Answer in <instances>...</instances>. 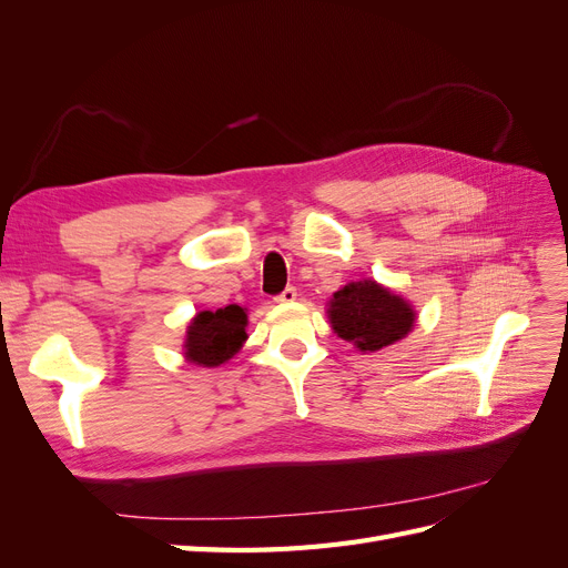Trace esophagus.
I'll return each instance as SVG.
<instances>
[{
	"label": "esophagus",
	"instance_id": "34e87169",
	"mask_svg": "<svg viewBox=\"0 0 568 568\" xmlns=\"http://www.w3.org/2000/svg\"><path fill=\"white\" fill-rule=\"evenodd\" d=\"M296 296H298V291H296V286H286L282 294L274 298V301H280V303H294L296 301Z\"/></svg>",
	"mask_w": 568,
	"mask_h": 568
}]
</instances>
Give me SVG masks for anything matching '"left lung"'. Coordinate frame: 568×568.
Here are the masks:
<instances>
[{
	"label": "left lung",
	"mask_w": 568,
	"mask_h": 568,
	"mask_svg": "<svg viewBox=\"0 0 568 568\" xmlns=\"http://www.w3.org/2000/svg\"><path fill=\"white\" fill-rule=\"evenodd\" d=\"M334 332L359 351H382L415 326V311L372 280L353 282L329 301Z\"/></svg>",
	"instance_id": "1"
}]
</instances>
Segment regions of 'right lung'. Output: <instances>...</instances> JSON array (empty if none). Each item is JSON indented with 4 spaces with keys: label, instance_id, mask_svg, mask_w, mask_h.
Here are the masks:
<instances>
[{
    "label": "right lung",
    "instance_id": "obj_1",
    "mask_svg": "<svg viewBox=\"0 0 568 568\" xmlns=\"http://www.w3.org/2000/svg\"><path fill=\"white\" fill-rule=\"evenodd\" d=\"M244 307L227 305L220 311L199 313L186 332V359L201 367H217L242 348L246 341Z\"/></svg>",
    "mask_w": 568,
    "mask_h": 568
}]
</instances>
